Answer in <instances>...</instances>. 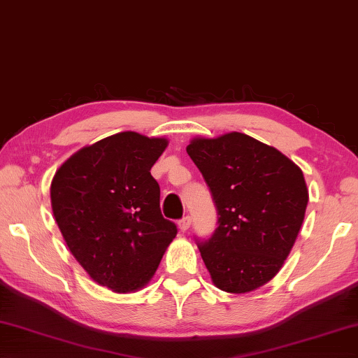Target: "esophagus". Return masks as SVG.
Returning <instances> with one entry per match:
<instances>
[{
  "label": "esophagus",
  "mask_w": 358,
  "mask_h": 358,
  "mask_svg": "<svg viewBox=\"0 0 358 358\" xmlns=\"http://www.w3.org/2000/svg\"><path fill=\"white\" fill-rule=\"evenodd\" d=\"M191 217L189 215H186V217H183V219H181L180 222H178V229L181 231V233H186V231L189 229V227H191Z\"/></svg>",
  "instance_id": "34e87169"
}]
</instances>
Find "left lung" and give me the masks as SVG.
<instances>
[{"label": "left lung", "instance_id": "8db88e82", "mask_svg": "<svg viewBox=\"0 0 358 358\" xmlns=\"http://www.w3.org/2000/svg\"><path fill=\"white\" fill-rule=\"evenodd\" d=\"M187 155L211 189L219 227L199 243L213 284L248 293L271 281L295 245L309 191L303 171L245 133L192 138Z\"/></svg>", "mask_w": 358, "mask_h": 358}]
</instances>
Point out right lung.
I'll return each instance as SVG.
<instances>
[{"instance_id": "add662e5", "label": "right lung", "mask_w": 358, "mask_h": 358, "mask_svg": "<svg viewBox=\"0 0 358 358\" xmlns=\"http://www.w3.org/2000/svg\"><path fill=\"white\" fill-rule=\"evenodd\" d=\"M169 139L121 131L73 153L51 183L54 219L88 276L115 293L141 290L177 236L159 209L152 166Z\"/></svg>"}]
</instances>
